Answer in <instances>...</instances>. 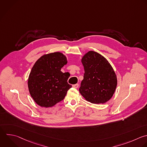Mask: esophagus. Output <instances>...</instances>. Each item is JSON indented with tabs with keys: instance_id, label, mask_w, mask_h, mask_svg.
<instances>
[{
	"instance_id": "obj_1",
	"label": "esophagus",
	"mask_w": 147,
	"mask_h": 147,
	"mask_svg": "<svg viewBox=\"0 0 147 147\" xmlns=\"http://www.w3.org/2000/svg\"><path fill=\"white\" fill-rule=\"evenodd\" d=\"M72 87H73L74 88H77L79 87V84H74V85H72Z\"/></svg>"
}]
</instances>
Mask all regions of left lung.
I'll return each mask as SVG.
<instances>
[{
	"mask_svg": "<svg viewBox=\"0 0 147 147\" xmlns=\"http://www.w3.org/2000/svg\"><path fill=\"white\" fill-rule=\"evenodd\" d=\"M82 63L84 74L80 93L92 103H106L113 96L117 84L114 69L103 56L94 51L87 53Z\"/></svg>",
	"mask_w": 147,
	"mask_h": 147,
	"instance_id": "1",
	"label": "left lung"
}]
</instances>
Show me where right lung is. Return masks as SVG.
Instances as JSON below:
<instances>
[{
  "label": "right lung",
  "mask_w": 147,
  "mask_h": 147,
  "mask_svg": "<svg viewBox=\"0 0 147 147\" xmlns=\"http://www.w3.org/2000/svg\"><path fill=\"white\" fill-rule=\"evenodd\" d=\"M67 63L66 57L60 52L45 55L36 62L29 76L28 87L37 105L49 107L64 99L72 87L67 82L68 74L61 71Z\"/></svg>",
  "instance_id": "obj_1"
}]
</instances>
